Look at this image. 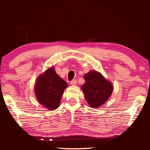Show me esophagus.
Masks as SVG:
<instances>
[{"label": "esophagus", "mask_w": 150, "mask_h": 150, "mask_svg": "<svg viewBox=\"0 0 150 150\" xmlns=\"http://www.w3.org/2000/svg\"><path fill=\"white\" fill-rule=\"evenodd\" d=\"M77 84V81L76 79H73V80L70 82V84H71L72 86H75Z\"/></svg>", "instance_id": "1"}]
</instances>
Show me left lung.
I'll use <instances>...</instances> for the list:
<instances>
[{"instance_id": "1", "label": "left lung", "mask_w": 150, "mask_h": 150, "mask_svg": "<svg viewBox=\"0 0 150 150\" xmlns=\"http://www.w3.org/2000/svg\"><path fill=\"white\" fill-rule=\"evenodd\" d=\"M85 84L82 86L86 100L92 108L100 107L108 100L113 91V85L99 72L91 71L84 76Z\"/></svg>"}]
</instances>
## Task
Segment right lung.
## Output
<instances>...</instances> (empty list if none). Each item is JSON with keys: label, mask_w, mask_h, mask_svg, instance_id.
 <instances>
[{"label": "right lung", "mask_w": 150, "mask_h": 150, "mask_svg": "<svg viewBox=\"0 0 150 150\" xmlns=\"http://www.w3.org/2000/svg\"><path fill=\"white\" fill-rule=\"evenodd\" d=\"M67 87V82L57 74L52 67L37 78L35 93L40 104L50 110H54L59 107Z\"/></svg>", "instance_id": "add662e5"}]
</instances>
